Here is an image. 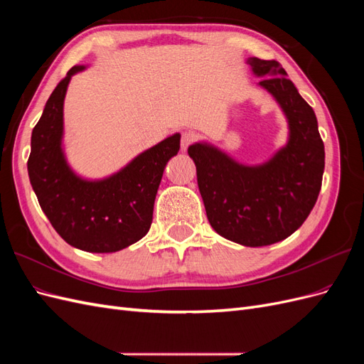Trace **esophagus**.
<instances>
[{
	"label": "esophagus",
	"mask_w": 364,
	"mask_h": 364,
	"mask_svg": "<svg viewBox=\"0 0 364 364\" xmlns=\"http://www.w3.org/2000/svg\"><path fill=\"white\" fill-rule=\"evenodd\" d=\"M197 139V135L194 134V132H183L182 134V138H181V150L182 151H186L188 150V147L193 144V142Z\"/></svg>",
	"instance_id": "obj_1"
}]
</instances>
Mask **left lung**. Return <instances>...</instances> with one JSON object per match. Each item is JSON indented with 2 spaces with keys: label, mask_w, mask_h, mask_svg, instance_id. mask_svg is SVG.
Wrapping results in <instances>:
<instances>
[{
  "label": "left lung",
  "mask_w": 364,
  "mask_h": 364,
  "mask_svg": "<svg viewBox=\"0 0 364 364\" xmlns=\"http://www.w3.org/2000/svg\"><path fill=\"white\" fill-rule=\"evenodd\" d=\"M259 86L287 119V142L262 164L246 165L211 142L188 147L206 217L218 235L241 246L278 243L310 215L322 186L325 147L317 118L277 60L247 58Z\"/></svg>",
  "instance_id": "1"
}]
</instances>
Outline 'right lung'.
<instances>
[{"instance_id": "add662e5", "label": "right lung", "mask_w": 364, "mask_h": 364, "mask_svg": "<svg viewBox=\"0 0 364 364\" xmlns=\"http://www.w3.org/2000/svg\"><path fill=\"white\" fill-rule=\"evenodd\" d=\"M75 65L56 86L31 132L28 178L43 214L73 247L111 253L136 243L153 220V205L167 162L178 155L174 134L103 179H86L68 164L63 149V102Z\"/></svg>"}]
</instances>
